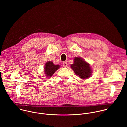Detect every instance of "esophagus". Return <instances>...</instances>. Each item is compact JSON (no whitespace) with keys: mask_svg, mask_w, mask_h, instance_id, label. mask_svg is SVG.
<instances>
[{"mask_svg":"<svg viewBox=\"0 0 127 127\" xmlns=\"http://www.w3.org/2000/svg\"><path fill=\"white\" fill-rule=\"evenodd\" d=\"M63 66L64 67H67V66H68V64H67V62H64L63 63Z\"/></svg>","mask_w":127,"mask_h":127,"instance_id":"obj_1","label":"esophagus"}]
</instances>
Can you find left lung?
<instances>
[{"label": "left lung", "mask_w": 127, "mask_h": 127, "mask_svg": "<svg viewBox=\"0 0 127 127\" xmlns=\"http://www.w3.org/2000/svg\"><path fill=\"white\" fill-rule=\"evenodd\" d=\"M70 67L81 79H87L92 75V68L90 64L81 57H74V63L70 65Z\"/></svg>", "instance_id": "8db88e82"}]
</instances>
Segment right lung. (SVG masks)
<instances>
[{
    "label": "right lung",
    "instance_id": "1",
    "mask_svg": "<svg viewBox=\"0 0 127 127\" xmlns=\"http://www.w3.org/2000/svg\"><path fill=\"white\" fill-rule=\"evenodd\" d=\"M60 67L59 65H55L51 61H47L44 68V73L47 78H50Z\"/></svg>",
    "mask_w": 127,
    "mask_h": 127
}]
</instances>
